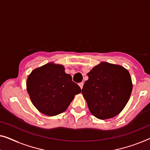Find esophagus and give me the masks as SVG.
Instances as JSON below:
<instances>
[{"label":"esophagus","mask_w":150,"mask_h":150,"mask_svg":"<svg viewBox=\"0 0 150 150\" xmlns=\"http://www.w3.org/2000/svg\"><path fill=\"white\" fill-rule=\"evenodd\" d=\"M79 86L81 88V89H82L83 86V83H79Z\"/></svg>","instance_id":"1"}]
</instances>
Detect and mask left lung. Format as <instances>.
I'll return each mask as SVG.
<instances>
[{
    "label": "left lung",
    "mask_w": 150,
    "mask_h": 150,
    "mask_svg": "<svg viewBox=\"0 0 150 150\" xmlns=\"http://www.w3.org/2000/svg\"><path fill=\"white\" fill-rule=\"evenodd\" d=\"M88 76L81 93L91 113L102 120L118 115L132 91L129 71L122 66L102 62L91 69Z\"/></svg>",
    "instance_id": "left-lung-1"
}]
</instances>
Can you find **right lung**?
Here are the masks:
<instances>
[{
    "label": "right lung",
    "instance_id": "add662e5",
    "mask_svg": "<svg viewBox=\"0 0 150 150\" xmlns=\"http://www.w3.org/2000/svg\"><path fill=\"white\" fill-rule=\"evenodd\" d=\"M26 86L34 106L50 117L65 111L75 96L81 91L71 76L64 72V67L53 62L32 71Z\"/></svg>",
    "mask_w": 150,
    "mask_h": 150
}]
</instances>
